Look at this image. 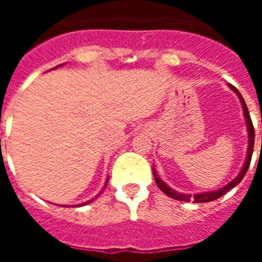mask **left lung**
<instances>
[{
    "instance_id": "obj_1",
    "label": "left lung",
    "mask_w": 262,
    "mask_h": 262,
    "mask_svg": "<svg viewBox=\"0 0 262 262\" xmlns=\"http://www.w3.org/2000/svg\"><path fill=\"white\" fill-rule=\"evenodd\" d=\"M228 87L231 88L236 95H238V98L241 100V104H242V108H244V115L245 119H246V127H248V136H249V145H248V152H246V159H245V163L242 166V170L239 171V174L236 175L235 178L232 179L231 182L227 183L226 186L220 187L217 190H212V191H205V193H197V194H186V193H179V191L174 190L170 186H167L166 183L162 181V179L158 177L156 174V170L154 168V177H155L156 185L159 187L160 190L163 191L164 194H167L168 197H171L174 200H178V201H185V203H209V201H213V200H217L219 197H222L223 194H226L227 191H230L232 187H235L238 183L244 179L245 174L248 171L249 166H250V160H252V154H253V147H254V127H253L252 119H250V114H249L248 106H246V103H245L244 98H242V95L239 94V91L236 90L234 85L231 84H228Z\"/></svg>"
}]
</instances>
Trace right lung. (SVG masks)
<instances>
[{
    "instance_id": "add662e5",
    "label": "right lung",
    "mask_w": 262,
    "mask_h": 262,
    "mask_svg": "<svg viewBox=\"0 0 262 262\" xmlns=\"http://www.w3.org/2000/svg\"><path fill=\"white\" fill-rule=\"evenodd\" d=\"M58 67H61V65H58ZM58 67H55L54 69H57V68ZM107 183H108V178L106 179V183H104V187H103L102 190H100V193H103V190H104V189H106V186H107ZM100 193H99V194H96L94 197V199H91V200H88V201H85V203H83V204H79V205H73V207H83V205H87V204H90V203H92V201H95V200L98 199L99 195H100ZM62 207H65V205H62Z\"/></svg>"
}]
</instances>
